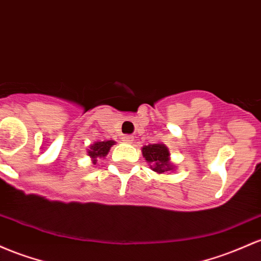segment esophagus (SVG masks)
<instances>
[{
  "mask_svg": "<svg viewBox=\"0 0 261 261\" xmlns=\"http://www.w3.org/2000/svg\"><path fill=\"white\" fill-rule=\"evenodd\" d=\"M122 141L126 142V144H133V141H134V136H131V135H126V136L122 137Z\"/></svg>",
  "mask_w": 261,
  "mask_h": 261,
  "instance_id": "1",
  "label": "esophagus"
}]
</instances>
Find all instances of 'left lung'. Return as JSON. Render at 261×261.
<instances>
[{
    "label": "left lung",
    "instance_id": "obj_1",
    "mask_svg": "<svg viewBox=\"0 0 261 261\" xmlns=\"http://www.w3.org/2000/svg\"><path fill=\"white\" fill-rule=\"evenodd\" d=\"M142 154L145 160L150 163L151 170L157 173L172 171L174 166L170 161V151L163 144L147 145L142 147Z\"/></svg>",
    "mask_w": 261,
    "mask_h": 261
}]
</instances>
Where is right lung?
<instances>
[{
    "mask_svg": "<svg viewBox=\"0 0 261 261\" xmlns=\"http://www.w3.org/2000/svg\"><path fill=\"white\" fill-rule=\"evenodd\" d=\"M113 145H115V141L108 140V141H96L90 146V150L88 151V154L91 157L94 165L96 163V159H98V157L101 159V157L107 156Z\"/></svg>",
    "mask_w": 261,
    "mask_h": 261,
    "instance_id": "1",
    "label": "right lung"
}]
</instances>
